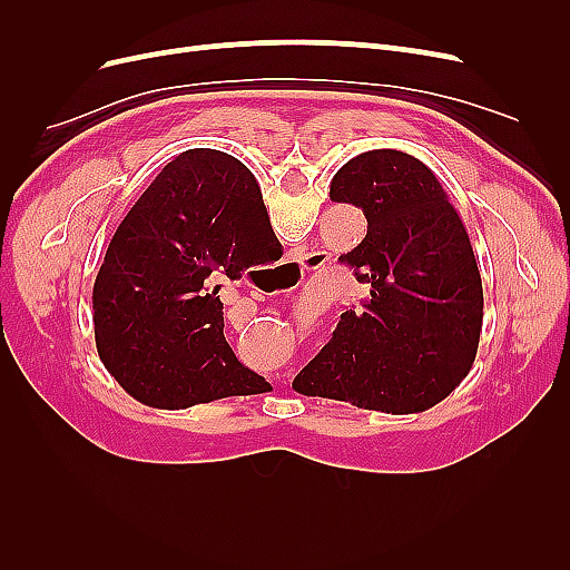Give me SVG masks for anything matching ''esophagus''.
Masks as SVG:
<instances>
[{"label":"esophagus","instance_id":"1","mask_svg":"<svg viewBox=\"0 0 570 570\" xmlns=\"http://www.w3.org/2000/svg\"><path fill=\"white\" fill-rule=\"evenodd\" d=\"M321 266H323V256L321 254L314 252V254H306L304 256V268L306 271H318Z\"/></svg>","mask_w":570,"mask_h":570}]
</instances>
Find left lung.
Here are the masks:
<instances>
[{
	"mask_svg": "<svg viewBox=\"0 0 570 570\" xmlns=\"http://www.w3.org/2000/svg\"><path fill=\"white\" fill-rule=\"evenodd\" d=\"M331 199L368 220L340 262L371 295L340 316L292 387L361 409L425 411L463 381L478 352L482 283L469 233L433 170L396 149L344 164Z\"/></svg>",
	"mask_w": 570,
	"mask_h": 570,
	"instance_id": "left-lung-1",
	"label": "left lung"
}]
</instances>
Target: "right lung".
I'll return each instance as SVG.
<instances>
[{
    "instance_id": "1",
    "label": "right lung",
    "mask_w": 570,
    "mask_h": 570,
    "mask_svg": "<svg viewBox=\"0 0 570 570\" xmlns=\"http://www.w3.org/2000/svg\"><path fill=\"white\" fill-rule=\"evenodd\" d=\"M283 252L252 170L218 149H187L114 233L95 289L99 358L135 400L187 409L268 383L223 335L220 281Z\"/></svg>"
}]
</instances>
